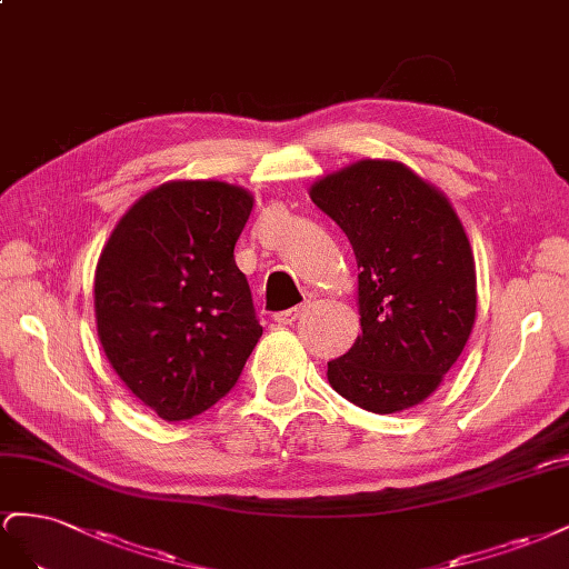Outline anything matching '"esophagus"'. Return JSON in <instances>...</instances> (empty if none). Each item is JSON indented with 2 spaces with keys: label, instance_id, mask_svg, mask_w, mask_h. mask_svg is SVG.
Wrapping results in <instances>:
<instances>
[{
  "label": "esophagus",
  "instance_id": "esophagus-1",
  "mask_svg": "<svg viewBox=\"0 0 569 569\" xmlns=\"http://www.w3.org/2000/svg\"><path fill=\"white\" fill-rule=\"evenodd\" d=\"M302 312V307H290V310H283V312H276L273 315V321L281 323V327H288V323H293Z\"/></svg>",
  "mask_w": 569,
  "mask_h": 569
}]
</instances>
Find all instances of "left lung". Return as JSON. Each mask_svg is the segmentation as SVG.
<instances>
[{"label": "left lung", "instance_id": "obj_1", "mask_svg": "<svg viewBox=\"0 0 569 569\" xmlns=\"http://www.w3.org/2000/svg\"><path fill=\"white\" fill-rule=\"evenodd\" d=\"M310 198L343 229L360 269L362 336L329 362V383L369 412L415 408L458 362L477 317L475 254L456 209L391 159L323 176Z\"/></svg>", "mask_w": 569, "mask_h": 569}]
</instances>
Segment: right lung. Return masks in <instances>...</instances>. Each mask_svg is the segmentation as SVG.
I'll use <instances>...</instances> for the list:
<instances>
[{
  "instance_id": "obj_1",
  "label": "right lung",
  "mask_w": 569,
  "mask_h": 569,
  "mask_svg": "<svg viewBox=\"0 0 569 569\" xmlns=\"http://www.w3.org/2000/svg\"><path fill=\"white\" fill-rule=\"evenodd\" d=\"M254 198L223 181H169L111 231L94 271L109 365L161 419L202 415L236 386L259 327L233 248Z\"/></svg>"
}]
</instances>
